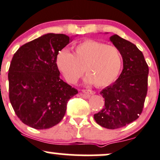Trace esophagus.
<instances>
[{"label": "esophagus", "mask_w": 160, "mask_h": 160, "mask_svg": "<svg viewBox=\"0 0 160 160\" xmlns=\"http://www.w3.org/2000/svg\"><path fill=\"white\" fill-rule=\"evenodd\" d=\"M83 93L86 94H89V95H93L95 93L91 90H83Z\"/></svg>", "instance_id": "esophagus-1"}]
</instances>
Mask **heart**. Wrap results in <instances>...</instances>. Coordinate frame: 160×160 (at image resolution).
Returning a JSON list of instances; mask_svg holds the SVG:
<instances>
[{
    "label": "heart",
    "instance_id": "1",
    "mask_svg": "<svg viewBox=\"0 0 160 160\" xmlns=\"http://www.w3.org/2000/svg\"><path fill=\"white\" fill-rule=\"evenodd\" d=\"M56 63L69 83H76L85 70L87 83L103 87L117 78L122 67V57L115 46L86 40L76 45L73 54L67 49L60 50Z\"/></svg>",
    "mask_w": 160,
    "mask_h": 160
}]
</instances>
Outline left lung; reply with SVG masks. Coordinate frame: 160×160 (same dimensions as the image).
<instances>
[{
    "label": "left lung",
    "mask_w": 160,
    "mask_h": 160,
    "mask_svg": "<svg viewBox=\"0 0 160 160\" xmlns=\"http://www.w3.org/2000/svg\"><path fill=\"white\" fill-rule=\"evenodd\" d=\"M110 40L120 50L123 68L118 79L100 92L105 106L94 114V120L104 128L114 129L139 118L147 93L149 67L135 44L117 34Z\"/></svg>",
    "instance_id": "1"
}]
</instances>
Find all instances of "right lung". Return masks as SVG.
<instances>
[{
	"label": "right lung",
	"instance_id": "obj_1",
	"mask_svg": "<svg viewBox=\"0 0 160 160\" xmlns=\"http://www.w3.org/2000/svg\"><path fill=\"white\" fill-rule=\"evenodd\" d=\"M72 40L63 33H49L13 54L8 73L10 101L18 118L32 128L49 129L59 123L69 100L78 93L60 79L56 63L59 51Z\"/></svg>",
	"mask_w": 160,
	"mask_h": 160
}]
</instances>
